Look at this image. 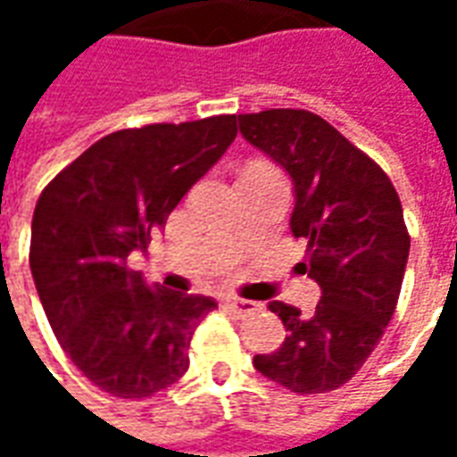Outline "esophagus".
I'll list each match as a JSON object with an SVG mask.
<instances>
[{
    "mask_svg": "<svg viewBox=\"0 0 457 457\" xmlns=\"http://www.w3.org/2000/svg\"><path fill=\"white\" fill-rule=\"evenodd\" d=\"M225 306L237 313V316H247V313H254L257 311V303L254 301H247V298H237V296H228L225 298Z\"/></svg>",
    "mask_w": 457,
    "mask_h": 457,
    "instance_id": "34e87169",
    "label": "esophagus"
}]
</instances>
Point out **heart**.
Returning <instances> with one entry per match:
<instances>
[{
    "label": "heart",
    "instance_id": "b5f03b06",
    "mask_svg": "<svg viewBox=\"0 0 457 457\" xmlns=\"http://www.w3.org/2000/svg\"><path fill=\"white\" fill-rule=\"evenodd\" d=\"M254 169H269V166H254Z\"/></svg>",
    "mask_w": 457,
    "mask_h": 457
}]
</instances>
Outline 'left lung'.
Here are the masks:
<instances>
[{"label":"left lung","instance_id":"left-lung-1","mask_svg":"<svg viewBox=\"0 0 457 457\" xmlns=\"http://www.w3.org/2000/svg\"><path fill=\"white\" fill-rule=\"evenodd\" d=\"M239 131L294 180L291 232L308 242L301 274L323 294L313 316L269 303L287 340L254 367L296 394L333 392L360 372L394 316L411 245L402 200L389 176L318 114H239Z\"/></svg>","mask_w":457,"mask_h":457}]
</instances>
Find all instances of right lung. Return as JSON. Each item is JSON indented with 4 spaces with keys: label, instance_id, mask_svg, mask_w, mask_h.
Returning a JSON list of instances; mask_svg holds the SVG:
<instances>
[{
    "label": "right lung",
    "instance_id": "1",
    "mask_svg": "<svg viewBox=\"0 0 457 457\" xmlns=\"http://www.w3.org/2000/svg\"><path fill=\"white\" fill-rule=\"evenodd\" d=\"M237 137V114L107 134L41 193L29 264L58 343L103 392L144 399L188 370L193 330L218 303L146 287L127 269Z\"/></svg>",
    "mask_w": 457,
    "mask_h": 457
}]
</instances>
